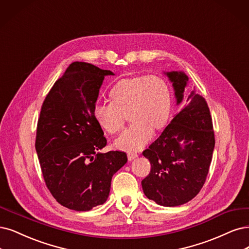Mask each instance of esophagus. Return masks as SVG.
I'll return each mask as SVG.
<instances>
[{
  "label": "esophagus",
  "mask_w": 249,
  "mask_h": 249,
  "mask_svg": "<svg viewBox=\"0 0 249 249\" xmlns=\"http://www.w3.org/2000/svg\"><path fill=\"white\" fill-rule=\"evenodd\" d=\"M127 158H128V161H132V160H134L135 158H137V154L129 153V154L127 155Z\"/></svg>",
  "instance_id": "34e87169"
}]
</instances>
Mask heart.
<instances>
[{
    "mask_svg": "<svg viewBox=\"0 0 249 249\" xmlns=\"http://www.w3.org/2000/svg\"><path fill=\"white\" fill-rule=\"evenodd\" d=\"M109 104H97L93 116L109 133L122 130L127 116L132 123L115 142L120 150L139 151L148 143L153 131L166 125L171 113V92L158 76H135L119 80L109 90Z\"/></svg>",
    "mask_w": 249,
    "mask_h": 249,
    "instance_id": "heart-1",
    "label": "heart"
}]
</instances>
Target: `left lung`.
I'll return each mask as SVG.
<instances>
[{
  "label": "left lung",
  "mask_w": 249,
  "mask_h": 249,
  "mask_svg": "<svg viewBox=\"0 0 249 249\" xmlns=\"http://www.w3.org/2000/svg\"><path fill=\"white\" fill-rule=\"evenodd\" d=\"M171 82L177 106L183 103L161 135L142 155L151 172L142 181L144 195L161 206L187 203L203 187L214 149V133L205 99L187 90L189 77L181 71H164Z\"/></svg>",
  "instance_id": "1"
}]
</instances>
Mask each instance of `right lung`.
Instances as JSON below:
<instances>
[{"instance_id": "obj_1", "label": "right lung", "mask_w": 249, "mask_h": 249, "mask_svg": "<svg viewBox=\"0 0 249 249\" xmlns=\"http://www.w3.org/2000/svg\"><path fill=\"white\" fill-rule=\"evenodd\" d=\"M115 73L73 62L46 96L36 127V151L46 186L59 204L87 211L107 201L114 174L127 162L107 145L93 116L106 76Z\"/></svg>"}]
</instances>
